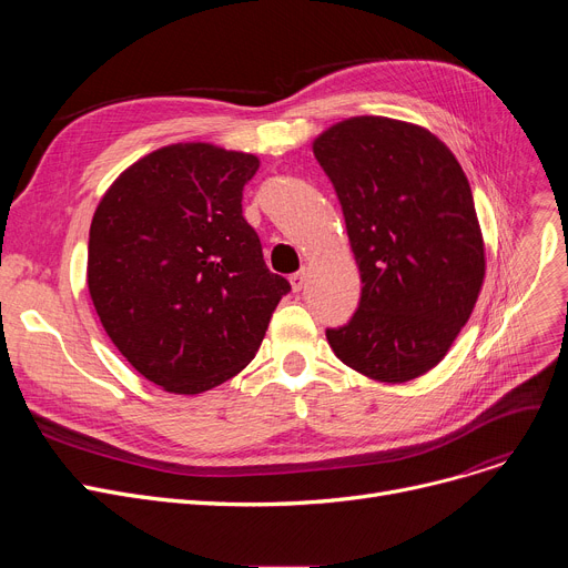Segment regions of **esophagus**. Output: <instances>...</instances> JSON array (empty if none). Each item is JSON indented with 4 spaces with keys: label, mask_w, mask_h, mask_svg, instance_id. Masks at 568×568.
Instances as JSON below:
<instances>
[{
    "label": "esophagus",
    "mask_w": 568,
    "mask_h": 568,
    "mask_svg": "<svg viewBox=\"0 0 568 568\" xmlns=\"http://www.w3.org/2000/svg\"><path fill=\"white\" fill-rule=\"evenodd\" d=\"M306 281H308V272L306 268H302V272H296L290 276V283H292V290L294 292H302L306 287Z\"/></svg>",
    "instance_id": "1"
}]
</instances>
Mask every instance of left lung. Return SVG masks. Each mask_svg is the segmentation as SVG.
<instances>
[{
  "label": "left lung",
  "mask_w": 568,
  "mask_h": 568,
  "mask_svg": "<svg viewBox=\"0 0 568 568\" xmlns=\"http://www.w3.org/2000/svg\"><path fill=\"white\" fill-rule=\"evenodd\" d=\"M313 154L343 206L362 274L352 320L326 329L338 359L371 379L435 368L469 320L486 276L467 176L439 138L389 116L326 129Z\"/></svg>",
  "instance_id": "obj_1"
}]
</instances>
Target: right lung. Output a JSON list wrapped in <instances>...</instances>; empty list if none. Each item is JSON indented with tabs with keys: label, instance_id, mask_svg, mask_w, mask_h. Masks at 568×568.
<instances>
[{
	"label": "right lung",
	"instance_id": "add662e5",
	"mask_svg": "<svg viewBox=\"0 0 568 568\" xmlns=\"http://www.w3.org/2000/svg\"><path fill=\"white\" fill-rule=\"evenodd\" d=\"M253 154L176 142L114 179L89 227L87 285L114 347L170 394L242 373L290 283L242 214Z\"/></svg>",
	"mask_w": 568,
	"mask_h": 568
}]
</instances>
